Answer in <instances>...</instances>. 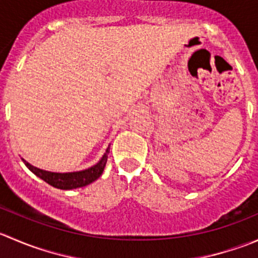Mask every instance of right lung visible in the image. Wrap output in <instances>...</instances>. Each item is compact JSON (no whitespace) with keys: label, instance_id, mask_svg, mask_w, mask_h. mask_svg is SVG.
<instances>
[{"label":"right lung","instance_id":"1","mask_svg":"<svg viewBox=\"0 0 258 258\" xmlns=\"http://www.w3.org/2000/svg\"><path fill=\"white\" fill-rule=\"evenodd\" d=\"M108 152H110V146H108V148L106 150V153L102 156V158H101L95 166L87 168V170L79 171V172H49V171H45L41 170V168L35 167V166H32L31 163H28L27 161L23 160V158L22 161L25 162V165L27 166V168L31 172L35 173L37 177H40L45 182H47L51 186L59 189H74L79 188V187H85L87 186V184L92 183L93 181H96V179L102 175L103 170H105L106 162H107Z\"/></svg>","mask_w":258,"mask_h":258}]
</instances>
